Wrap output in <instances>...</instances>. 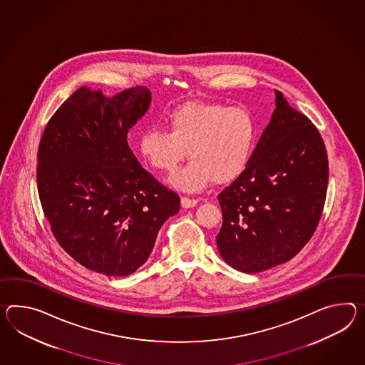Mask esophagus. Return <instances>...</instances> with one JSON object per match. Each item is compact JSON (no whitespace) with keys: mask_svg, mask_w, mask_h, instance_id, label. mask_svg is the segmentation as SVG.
<instances>
[{"mask_svg":"<svg viewBox=\"0 0 365 365\" xmlns=\"http://www.w3.org/2000/svg\"><path fill=\"white\" fill-rule=\"evenodd\" d=\"M180 203H182L183 208H192V207H195V205H197V200L183 196V197L180 199Z\"/></svg>","mask_w":365,"mask_h":365,"instance_id":"obj_1","label":"esophagus"}]
</instances>
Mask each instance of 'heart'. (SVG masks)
<instances>
[{"mask_svg": "<svg viewBox=\"0 0 365 365\" xmlns=\"http://www.w3.org/2000/svg\"><path fill=\"white\" fill-rule=\"evenodd\" d=\"M168 132L149 129L140 153L153 169L174 174L170 185L182 192H200L212 180L227 185L247 170L257 140V125L245 108L187 103L165 117Z\"/></svg>", "mask_w": 365, "mask_h": 365, "instance_id": "b5f03b06", "label": "heart"}]
</instances>
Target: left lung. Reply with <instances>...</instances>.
Masks as SVG:
<instances>
[{
	"label": "left lung",
	"mask_w": 365,
	"mask_h": 365,
	"mask_svg": "<svg viewBox=\"0 0 365 365\" xmlns=\"http://www.w3.org/2000/svg\"><path fill=\"white\" fill-rule=\"evenodd\" d=\"M274 92L276 109L248 168L217 196V249L242 273L264 272L299 253L317 230L327 192L329 160L318 129Z\"/></svg>",
	"instance_id": "8db88e82"
}]
</instances>
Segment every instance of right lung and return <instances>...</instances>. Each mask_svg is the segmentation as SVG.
Wrapping results in <instances>:
<instances>
[{
	"mask_svg": "<svg viewBox=\"0 0 365 365\" xmlns=\"http://www.w3.org/2000/svg\"><path fill=\"white\" fill-rule=\"evenodd\" d=\"M146 87L112 98L81 87L46 126L36 185L55 239L83 267L124 277L148 261L179 196L134 157L128 132L148 112Z\"/></svg>",
	"mask_w": 365,
	"mask_h": 365,
	"instance_id": "1",
	"label": "right lung"
}]
</instances>
